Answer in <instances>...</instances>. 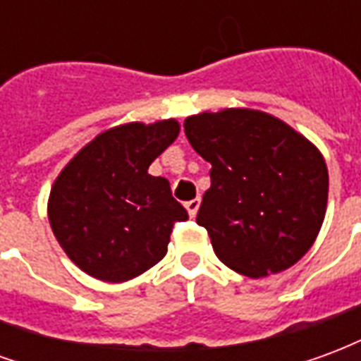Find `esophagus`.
Returning <instances> with one entry per match:
<instances>
[{"label":"esophagus","mask_w":361,"mask_h":361,"mask_svg":"<svg viewBox=\"0 0 361 361\" xmlns=\"http://www.w3.org/2000/svg\"><path fill=\"white\" fill-rule=\"evenodd\" d=\"M199 204H201V199H199V197H197V199H191V201H188V203H185V209H188L189 216H191V219H195L197 211H199Z\"/></svg>","instance_id":"esophagus-1"}]
</instances>
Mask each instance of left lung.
Segmentation results:
<instances>
[{"label": "left lung", "instance_id": "obj_1", "mask_svg": "<svg viewBox=\"0 0 361 361\" xmlns=\"http://www.w3.org/2000/svg\"><path fill=\"white\" fill-rule=\"evenodd\" d=\"M183 129L212 166L197 224L216 257L250 279L295 265L325 220L329 172L317 147L251 108L201 111L185 118Z\"/></svg>", "mask_w": 361, "mask_h": 361}]
</instances>
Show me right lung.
Here are the masks:
<instances>
[{"label":"right lung","instance_id":"1","mask_svg":"<svg viewBox=\"0 0 361 361\" xmlns=\"http://www.w3.org/2000/svg\"><path fill=\"white\" fill-rule=\"evenodd\" d=\"M180 135L176 119L131 121L106 129L75 154L48 199L51 232L82 272L126 282L164 257L173 222L188 211L170 181L149 166Z\"/></svg>","mask_w":361,"mask_h":361}]
</instances>
